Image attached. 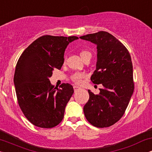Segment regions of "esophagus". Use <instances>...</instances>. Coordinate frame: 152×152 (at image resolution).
I'll use <instances>...</instances> for the list:
<instances>
[{"label": "esophagus", "mask_w": 152, "mask_h": 152, "mask_svg": "<svg viewBox=\"0 0 152 152\" xmlns=\"http://www.w3.org/2000/svg\"><path fill=\"white\" fill-rule=\"evenodd\" d=\"M80 88V87L78 86H74V91H76L78 90Z\"/></svg>", "instance_id": "esophagus-1"}]
</instances>
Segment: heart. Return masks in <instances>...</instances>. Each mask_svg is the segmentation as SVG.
<instances>
[{
  "label": "heart",
  "mask_w": 152,
  "mask_h": 152,
  "mask_svg": "<svg viewBox=\"0 0 152 152\" xmlns=\"http://www.w3.org/2000/svg\"><path fill=\"white\" fill-rule=\"evenodd\" d=\"M90 53L88 51H86V50H82V51L80 53V55H81V58H83V56H85L86 54ZM71 80L73 81H74L75 83H81V81H83V78H84V74H82V73H75L71 76Z\"/></svg>",
  "instance_id": "1"
}]
</instances>
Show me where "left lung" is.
Here are the masks:
<instances>
[{
	"label": "left lung",
	"instance_id": "obj_1",
	"mask_svg": "<svg viewBox=\"0 0 152 152\" xmlns=\"http://www.w3.org/2000/svg\"><path fill=\"white\" fill-rule=\"evenodd\" d=\"M80 38L96 45V66L91 80L103 86L99 94L88 90L89 99L83 107L85 117L94 126L109 127L122 117L133 94L131 56L126 47L106 31Z\"/></svg>",
	"mask_w": 152,
	"mask_h": 152
}]
</instances>
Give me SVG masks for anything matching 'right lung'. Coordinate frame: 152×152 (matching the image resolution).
<instances>
[{"label":"right lung","mask_w":152,"mask_h":152,"mask_svg":"<svg viewBox=\"0 0 152 152\" xmlns=\"http://www.w3.org/2000/svg\"><path fill=\"white\" fill-rule=\"evenodd\" d=\"M76 36H43L23 52L13 78L17 99L24 116L41 128H53L63 120L73 86L62 83L61 88L50 84L55 69H61L64 52Z\"/></svg>","instance_id":"add662e5"}]
</instances>
